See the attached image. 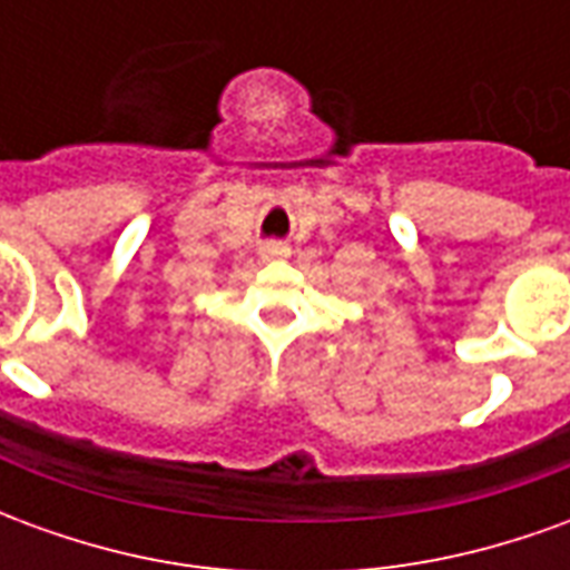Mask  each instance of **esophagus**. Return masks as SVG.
I'll list each match as a JSON object with an SVG mask.
<instances>
[{
  "label": "esophagus",
  "instance_id": "1",
  "mask_svg": "<svg viewBox=\"0 0 570 570\" xmlns=\"http://www.w3.org/2000/svg\"><path fill=\"white\" fill-rule=\"evenodd\" d=\"M259 256L262 259H284V256H289V247H286L284 240H265L259 247Z\"/></svg>",
  "mask_w": 570,
  "mask_h": 570
}]
</instances>
